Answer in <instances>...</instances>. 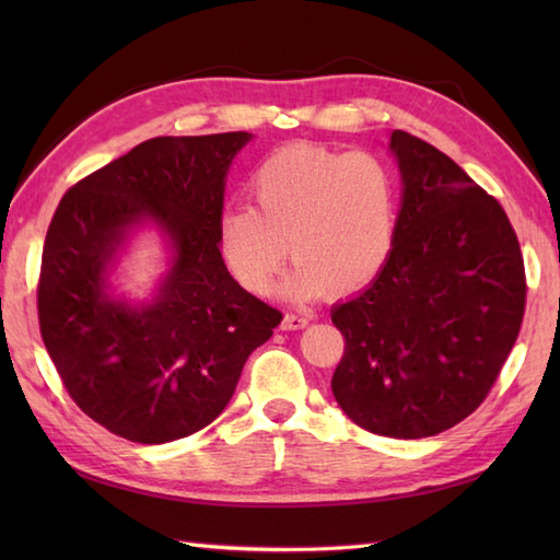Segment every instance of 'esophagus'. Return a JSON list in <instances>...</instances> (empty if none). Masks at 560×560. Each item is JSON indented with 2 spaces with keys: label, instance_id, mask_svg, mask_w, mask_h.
Returning a JSON list of instances; mask_svg holds the SVG:
<instances>
[{
  "label": "esophagus",
  "instance_id": "obj_1",
  "mask_svg": "<svg viewBox=\"0 0 560 560\" xmlns=\"http://www.w3.org/2000/svg\"><path fill=\"white\" fill-rule=\"evenodd\" d=\"M307 323H311V317H307V315L287 313V317H283L281 327H283V329H303Z\"/></svg>",
  "mask_w": 560,
  "mask_h": 560
}]
</instances>
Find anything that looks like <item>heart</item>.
<instances>
[{
    "mask_svg": "<svg viewBox=\"0 0 560 560\" xmlns=\"http://www.w3.org/2000/svg\"><path fill=\"white\" fill-rule=\"evenodd\" d=\"M247 189L255 207L219 223L221 253L247 291H271L289 247L295 267L283 291L293 299L361 291L387 265L399 185L375 153L291 144L257 165Z\"/></svg>",
    "mask_w": 560,
    "mask_h": 560,
    "instance_id": "b5f03b06",
    "label": "heart"
}]
</instances>
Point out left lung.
Wrapping results in <instances>:
<instances>
[{
	"mask_svg": "<svg viewBox=\"0 0 560 560\" xmlns=\"http://www.w3.org/2000/svg\"><path fill=\"white\" fill-rule=\"evenodd\" d=\"M395 247L373 283L331 307L343 355L331 392L353 423L416 440L489 395L525 315L527 281L503 207L428 141L395 129Z\"/></svg>",
	"mask_w": 560,
	"mask_h": 560,
	"instance_id": "1",
	"label": "left lung"
}]
</instances>
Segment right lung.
Wrapping results in <instances>:
<instances>
[{"instance_id": "right-lung-1", "label": "right lung", "mask_w": 560, "mask_h": 560, "mask_svg": "<svg viewBox=\"0 0 560 560\" xmlns=\"http://www.w3.org/2000/svg\"><path fill=\"white\" fill-rule=\"evenodd\" d=\"M253 135L156 137L67 189L45 235L38 319L77 407L110 433L161 445L209 425L281 313L223 265L225 173ZM170 237L151 304L113 300L107 273L137 224Z\"/></svg>"}]
</instances>
